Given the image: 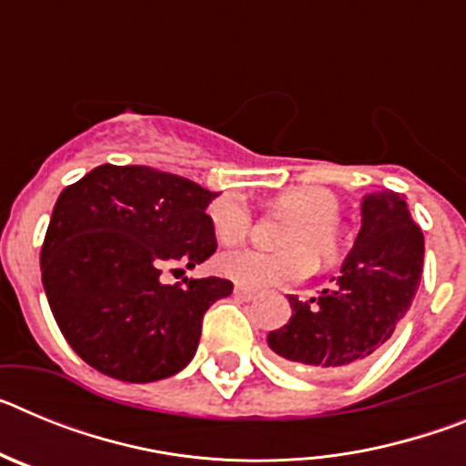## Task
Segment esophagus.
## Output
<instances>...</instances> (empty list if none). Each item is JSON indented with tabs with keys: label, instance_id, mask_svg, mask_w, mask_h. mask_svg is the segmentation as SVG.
<instances>
[{
	"label": "esophagus",
	"instance_id": "34e87169",
	"mask_svg": "<svg viewBox=\"0 0 466 466\" xmlns=\"http://www.w3.org/2000/svg\"><path fill=\"white\" fill-rule=\"evenodd\" d=\"M233 294H236L238 299H242V300H252L254 296H257V291L247 289V287H240V284H236V289H233Z\"/></svg>",
	"mask_w": 466,
	"mask_h": 466
}]
</instances>
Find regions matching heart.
I'll list each match as a JSON object with an SVG mask.
<instances>
[{"mask_svg": "<svg viewBox=\"0 0 466 466\" xmlns=\"http://www.w3.org/2000/svg\"><path fill=\"white\" fill-rule=\"evenodd\" d=\"M275 205L291 214V221L279 236V247L287 249L273 254L233 249L217 258V270L247 289H263L306 278L312 258L317 263H333L343 252L339 228L340 203L336 193L322 187H296L279 193ZM209 221L217 240L233 245L249 233L252 214L236 196H221L209 205Z\"/></svg>", "mask_w": 466, "mask_h": 466, "instance_id": "obj_1", "label": "heart"}]
</instances>
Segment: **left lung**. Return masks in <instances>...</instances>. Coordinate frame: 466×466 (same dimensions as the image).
Here are the masks:
<instances>
[{
  "label": "left lung",
  "instance_id": "1",
  "mask_svg": "<svg viewBox=\"0 0 466 466\" xmlns=\"http://www.w3.org/2000/svg\"><path fill=\"white\" fill-rule=\"evenodd\" d=\"M425 238L401 193L361 200V228L333 278L310 300L289 296L291 317L268 333L275 355L315 373H343L371 360L390 340L420 287Z\"/></svg>",
  "mask_w": 466,
  "mask_h": 466
}]
</instances>
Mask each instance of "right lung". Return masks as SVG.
Returning <instances> with one entry per match:
<instances>
[{
    "mask_svg": "<svg viewBox=\"0 0 466 466\" xmlns=\"http://www.w3.org/2000/svg\"><path fill=\"white\" fill-rule=\"evenodd\" d=\"M217 193L147 166H100L53 208L41 282L72 350L105 376L154 382L193 360L203 315L233 291L221 278L163 282L217 249ZM184 273V270H182Z\"/></svg>",
    "mask_w": 466,
    "mask_h": 466,
    "instance_id": "obj_1",
    "label": "right lung"
}]
</instances>
